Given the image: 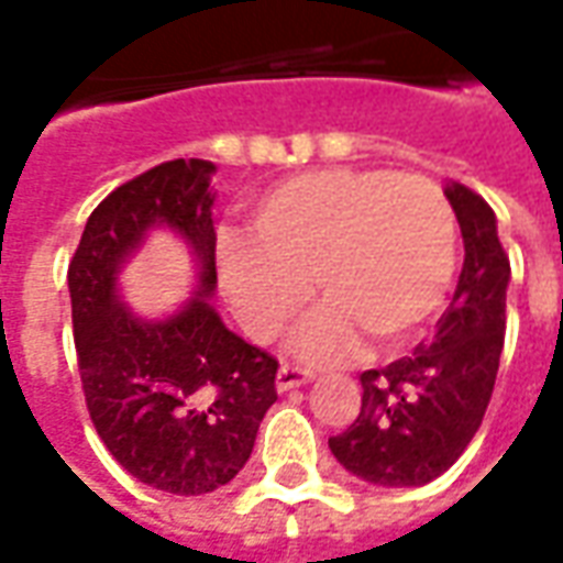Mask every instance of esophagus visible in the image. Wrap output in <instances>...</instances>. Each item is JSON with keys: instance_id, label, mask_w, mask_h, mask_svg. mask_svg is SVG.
<instances>
[{"instance_id": "esophagus-1", "label": "esophagus", "mask_w": 563, "mask_h": 563, "mask_svg": "<svg viewBox=\"0 0 563 563\" xmlns=\"http://www.w3.org/2000/svg\"><path fill=\"white\" fill-rule=\"evenodd\" d=\"M310 379H313V374H310V371H305V367L283 365L280 371H277V389L280 391L298 389V386H305V383H310Z\"/></svg>"}]
</instances>
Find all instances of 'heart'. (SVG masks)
Masks as SVG:
<instances>
[{"label":"heart","mask_w":563,"mask_h":563,"mask_svg":"<svg viewBox=\"0 0 563 563\" xmlns=\"http://www.w3.org/2000/svg\"><path fill=\"white\" fill-rule=\"evenodd\" d=\"M256 241L222 238V292L256 341H277L305 310L313 283L325 305L295 350L313 365L413 338L455 274V213L428 177L325 168L274 186L253 208Z\"/></svg>","instance_id":"b5f03b06"}]
</instances>
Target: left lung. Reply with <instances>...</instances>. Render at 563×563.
I'll return each instance as SVG.
<instances>
[{"instance_id":"8db88e82","label":"left lung","mask_w":563,"mask_h":563,"mask_svg":"<svg viewBox=\"0 0 563 563\" xmlns=\"http://www.w3.org/2000/svg\"><path fill=\"white\" fill-rule=\"evenodd\" d=\"M446 198L464 238L446 313L431 341L362 374V410L329 437L346 471L386 488L431 483L459 461L483 424L504 350L509 256L495 210L464 184L449 186Z\"/></svg>"}]
</instances>
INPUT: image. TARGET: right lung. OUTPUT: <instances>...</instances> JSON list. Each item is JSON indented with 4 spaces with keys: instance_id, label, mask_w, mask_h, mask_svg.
<instances>
[{
    "instance_id": "add662e5",
    "label": "right lung",
    "mask_w": 563,
    "mask_h": 563,
    "mask_svg": "<svg viewBox=\"0 0 563 563\" xmlns=\"http://www.w3.org/2000/svg\"><path fill=\"white\" fill-rule=\"evenodd\" d=\"M205 159H172L117 186L68 262L84 401L117 464L168 495H208L241 471L277 401V358L222 325L217 232ZM165 221L197 250L199 298L172 320H135L115 301V268Z\"/></svg>"
}]
</instances>
